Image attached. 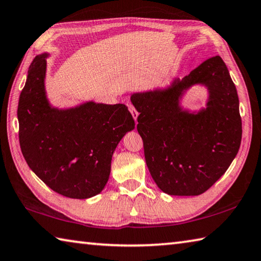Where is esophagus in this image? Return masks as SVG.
<instances>
[{
    "label": "esophagus",
    "mask_w": 261,
    "mask_h": 261,
    "mask_svg": "<svg viewBox=\"0 0 261 261\" xmlns=\"http://www.w3.org/2000/svg\"><path fill=\"white\" fill-rule=\"evenodd\" d=\"M127 105H128V109H129V111L132 113V116H133V118H134V120L136 121V120H138V117H139V112L136 111V109L134 108V105L132 103H128Z\"/></svg>",
    "instance_id": "esophagus-1"
}]
</instances>
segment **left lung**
Segmentation results:
<instances>
[{
	"label": "left lung",
	"mask_w": 261,
	"mask_h": 261,
	"mask_svg": "<svg viewBox=\"0 0 261 261\" xmlns=\"http://www.w3.org/2000/svg\"><path fill=\"white\" fill-rule=\"evenodd\" d=\"M209 90L207 108L190 113L179 98L194 84ZM138 132L153 181L172 196H197L216 184L234 161L242 140L236 87L220 56L208 58L166 89L135 93Z\"/></svg>",
	"instance_id": "obj_1"
}]
</instances>
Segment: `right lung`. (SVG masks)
Wrapping results in <instances>:
<instances>
[{
    "label": "right lung",
    "mask_w": 261,
    "mask_h": 261,
    "mask_svg": "<svg viewBox=\"0 0 261 261\" xmlns=\"http://www.w3.org/2000/svg\"><path fill=\"white\" fill-rule=\"evenodd\" d=\"M47 57L33 59L19 96L22 156L50 189L68 198L93 197L107 185L114 149L134 129V119L125 104L53 108L44 89Z\"/></svg>",
    "instance_id": "add662e5"
}]
</instances>
